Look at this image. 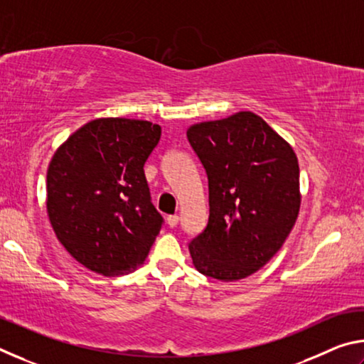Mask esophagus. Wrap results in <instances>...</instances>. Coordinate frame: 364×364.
Listing matches in <instances>:
<instances>
[{"label":"esophagus","instance_id":"esophagus-1","mask_svg":"<svg viewBox=\"0 0 364 364\" xmlns=\"http://www.w3.org/2000/svg\"><path fill=\"white\" fill-rule=\"evenodd\" d=\"M167 223L170 228H175L180 223V217H178V215H170V217H167Z\"/></svg>","mask_w":364,"mask_h":364}]
</instances>
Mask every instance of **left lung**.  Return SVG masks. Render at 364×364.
<instances>
[{"label": "left lung", "instance_id": "obj_1", "mask_svg": "<svg viewBox=\"0 0 364 364\" xmlns=\"http://www.w3.org/2000/svg\"><path fill=\"white\" fill-rule=\"evenodd\" d=\"M208 178V223L189 242L197 271L244 279L264 267L300 210L299 160L262 117L237 112L188 128Z\"/></svg>", "mask_w": 364, "mask_h": 364}]
</instances>
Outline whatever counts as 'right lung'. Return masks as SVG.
<instances>
[{"label": "right lung", "instance_id": "add662e5", "mask_svg": "<svg viewBox=\"0 0 364 364\" xmlns=\"http://www.w3.org/2000/svg\"><path fill=\"white\" fill-rule=\"evenodd\" d=\"M160 133L146 120H91L51 159L49 221L65 250L97 274L122 276L136 268L162 228L144 176Z\"/></svg>", "mask_w": 364, "mask_h": 364}]
</instances>
